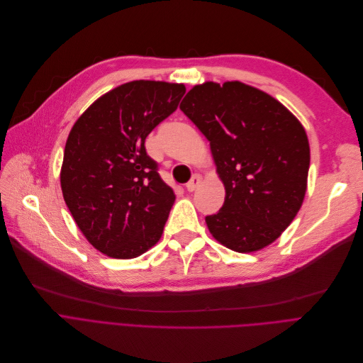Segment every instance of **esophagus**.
<instances>
[{"label":"esophagus","mask_w":363,"mask_h":363,"mask_svg":"<svg viewBox=\"0 0 363 363\" xmlns=\"http://www.w3.org/2000/svg\"><path fill=\"white\" fill-rule=\"evenodd\" d=\"M201 182H202V176H201V174H194V176H192V179L186 183L187 192H194L195 189L199 186V183H201Z\"/></svg>","instance_id":"esophagus-1"}]
</instances>
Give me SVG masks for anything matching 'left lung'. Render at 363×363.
<instances>
[{
  "instance_id": "left-lung-1",
  "label": "left lung",
  "mask_w": 363,
  "mask_h": 363,
  "mask_svg": "<svg viewBox=\"0 0 363 363\" xmlns=\"http://www.w3.org/2000/svg\"><path fill=\"white\" fill-rule=\"evenodd\" d=\"M208 139L226 189L211 235L236 252L278 239L303 203L310 165L307 134L284 105L239 81L195 85L180 103Z\"/></svg>"
}]
</instances>
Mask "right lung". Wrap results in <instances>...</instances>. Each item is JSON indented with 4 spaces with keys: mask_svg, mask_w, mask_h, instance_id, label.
Returning <instances> with one entry per match:
<instances>
[{
    "mask_svg": "<svg viewBox=\"0 0 363 363\" xmlns=\"http://www.w3.org/2000/svg\"><path fill=\"white\" fill-rule=\"evenodd\" d=\"M184 93L183 84H123L96 100L69 133L60 172L63 198L100 252L124 260L160 240L176 195L145 142Z\"/></svg>",
    "mask_w": 363,
    "mask_h": 363,
    "instance_id": "1",
    "label": "right lung"
}]
</instances>
